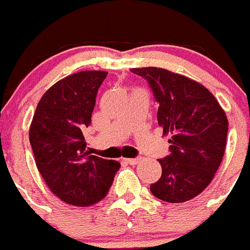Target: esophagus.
Returning a JSON list of instances; mask_svg holds the SVG:
<instances>
[{"label": "esophagus", "instance_id": "1", "mask_svg": "<svg viewBox=\"0 0 250 250\" xmlns=\"http://www.w3.org/2000/svg\"><path fill=\"white\" fill-rule=\"evenodd\" d=\"M140 160H141V158H134V159H125V161H126L127 164H130V165H136V164H139V163H140Z\"/></svg>", "mask_w": 250, "mask_h": 250}]
</instances>
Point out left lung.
<instances>
[{
	"label": "left lung",
	"instance_id": "8db88e82",
	"mask_svg": "<svg viewBox=\"0 0 250 250\" xmlns=\"http://www.w3.org/2000/svg\"><path fill=\"white\" fill-rule=\"evenodd\" d=\"M149 83L159 103L163 135L173 134L170 155L159 159L160 179L150 185L158 199L184 203L199 195L213 180L223 160L228 119L207 87L165 68H131Z\"/></svg>",
	"mask_w": 250,
	"mask_h": 250
}]
</instances>
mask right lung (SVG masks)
<instances>
[{
  "label": "right lung",
  "instance_id": "1",
  "mask_svg": "<svg viewBox=\"0 0 250 250\" xmlns=\"http://www.w3.org/2000/svg\"><path fill=\"white\" fill-rule=\"evenodd\" d=\"M106 71H81L52 85L37 104L30 126L36 167L50 190L67 204L104 199L120 163L90 155L83 131L91 124Z\"/></svg>",
  "mask_w": 250,
  "mask_h": 250
}]
</instances>
